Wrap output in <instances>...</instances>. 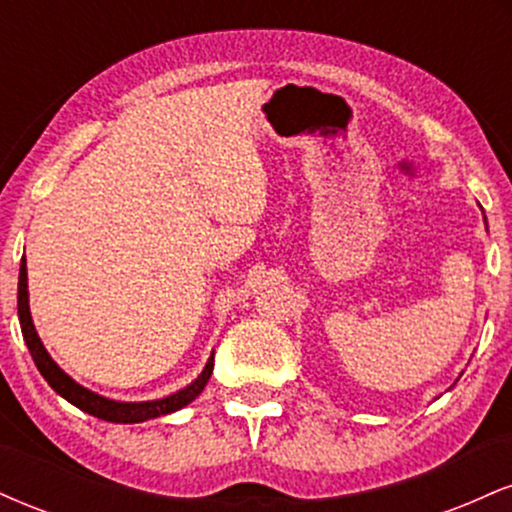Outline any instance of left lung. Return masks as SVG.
Instances as JSON below:
<instances>
[{
	"label": "left lung",
	"instance_id": "left-lung-1",
	"mask_svg": "<svg viewBox=\"0 0 512 512\" xmlns=\"http://www.w3.org/2000/svg\"><path fill=\"white\" fill-rule=\"evenodd\" d=\"M484 221H486V216H484Z\"/></svg>",
	"mask_w": 512,
	"mask_h": 512
}]
</instances>
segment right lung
Returning a JSON list of instances; mask_svg holds the SVG:
<instances>
[{"label": "right lung", "mask_w": 512, "mask_h": 512, "mask_svg": "<svg viewBox=\"0 0 512 512\" xmlns=\"http://www.w3.org/2000/svg\"><path fill=\"white\" fill-rule=\"evenodd\" d=\"M19 322L23 339H26L28 351H31L35 366H38L40 375L48 380V385L57 395L67 399L69 404L79 407L86 414L96 416V419L110 421V424H142V421L158 419V416L173 414L182 407L202 395L204 385L209 383L211 370H214V354L209 356L207 366L202 373L192 380L190 385L182 387V390L173 392V395L161 397V399H149V402H117V399L103 397L98 392H91L88 387L79 385L72 375H67L64 370L52 361L43 342H40L38 332H35L33 317H31V305H28V269H26V255L21 257V269H19Z\"/></svg>", "instance_id": "add662e5"}]
</instances>
